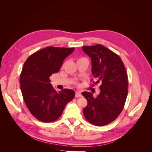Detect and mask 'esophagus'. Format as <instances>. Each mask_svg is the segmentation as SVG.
<instances>
[{"mask_svg": "<svg viewBox=\"0 0 152 152\" xmlns=\"http://www.w3.org/2000/svg\"><path fill=\"white\" fill-rule=\"evenodd\" d=\"M81 96H82V94H81L80 92H79V91H77L76 93H75V97H77V98H79V97H81Z\"/></svg>", "mask_w": 152, "mask_h": 152, "instance_id": "obj_1", "label": "esophagus"}]
</instances>
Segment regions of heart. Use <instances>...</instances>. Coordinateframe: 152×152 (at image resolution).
<instances>
[{
	"label": "heart",
	"instance_id": "heart-1",
	"mask_svg": "<svg viewBox=\"0 0 152 152\" xmlns=\"http://www.w3.org/2000/svg\"><path fill=\"white\" fill-rule=\"evenodd\" d=\"M85 59V58H80V59H79V60H80V59Z\"/></svg>",
	"mask_w": 152,
	"mask_h": 152
}]
</instances>
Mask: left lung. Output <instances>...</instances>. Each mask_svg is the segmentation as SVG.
I'll return each mask as SVG.
<instances>
[{
	"mask_svg": "<svg viewBox=\"0 0 152 152\" xmlns=\"http://www.w3.org/2000/svg\"><path fill=\"white\" fill-rule=\"evenodd\" d=\"M82 50L91 59L92 73L96 80L94 84H101L96 98L90 92L82 93L87 101L84 115L95 126L107 125L117 118L126 103L128 80L125 66L117 54L101 44L83 46Z\"/></svg>",
	"mask_w": 152,
	"mask_h": 152,
	"instance_id": "8db88e82",
	"label": "left lung"
}]
</instances>
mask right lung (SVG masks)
Instances as JSON below:
<instances>
[{
  "label": "right lung",
  "mask_w": 152,
  "mask_h": 152,
  "mask_svg": "<svg viewBox=\"0 0 152 152\" xmlns=\"http://www.w3.org/2000/svg\"><path fill=\"white\" fill-rule=\"evenodd\" d=\"M73 50V48L47 47L32 54L24 63L20 80L23 98L32 115L41 122L56 121L74 98L72 89L57 93L49 79Z\"/></svg>",
  "instance_id": "obj_1"
}]
</instances>
